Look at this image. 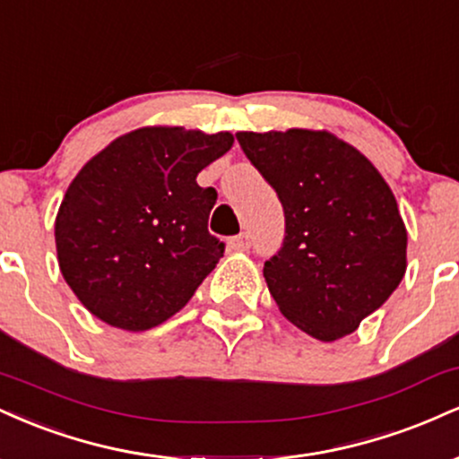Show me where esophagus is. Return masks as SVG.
Wrapping results in <instances>:
<instances>
[{"label": "esophagus", "mask_w": 459, "mask_h": 459, "mask_svg": "<svg viewBox=\"0 0 459 459\" xmlns=\"http://www.w3.org/2000/svg\"><path fill=\"white\" fill-rule=\"evenodd\" d=\"M229 246H230V250L244 252V250H247V247H250V235H247V233H239V235L230 237Z\"/></svg>", "instance_id": "1"}]
</instances>
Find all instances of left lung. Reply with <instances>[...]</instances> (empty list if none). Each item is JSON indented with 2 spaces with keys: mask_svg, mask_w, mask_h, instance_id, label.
Wrapping results in <instances>:
<instances>
[{
  "mask_svg": "<svg viewBox=\"0 0 459 459\" xmlns=\"http://www.w3.org/2000/svg\"><path fill=\"white\" fill-rule=\"evenodd\" d=\"M284 212L281 250L263 276L281 313L319 341L351 334L405 273L408 233L371 161L328 131H239Z\"/></svg>",
  "mask_w": 459,
  "mask_h": 459,
  "instance_id": "1",
  "label": "left lung"
}]
</instances>
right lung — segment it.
Listing matches in <instances>:
<instances>
[{
	"instance_id": "1",
	"label": "right lung",
	"mask_w": 459,
	"mask_h": 459,
	"mask_svg": "<svg viewBox=\"0 0 459 459\" xmlns=\"http://www.w3.org/2000/svg\"><path fill=\"white\" fill-rule=\"evenodd\" d=\"M233 146L229 131L144 127L94 155L56 218L60 272L94 317L142 332L178 313L224 255L207 222L218 192L198 172Z\"/></svg>"
}]
</instances>
